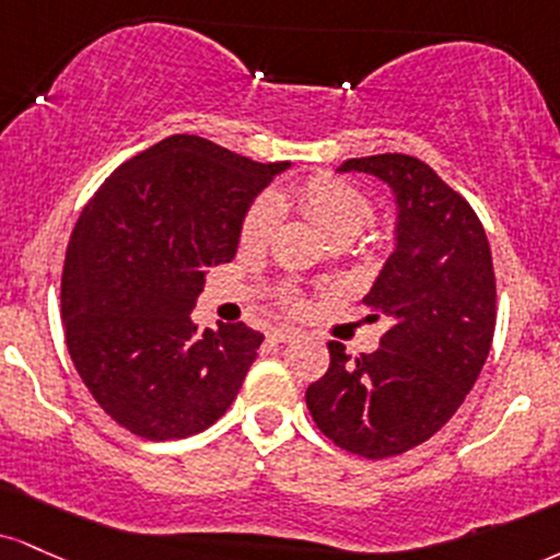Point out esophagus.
Listing matches in <instances>:
<instances>
[{"label": "esophagus", "mask_w": 560, "mask_h": 560, "mask_svg": "<svg viewBox=\"0 0 560 560\" xmlns=\"http://www.w3.org/2000/svg\"><path fill=\"white\" fill-rule=\"evenodd\" d=\"M298 336H300V331H294V328H273V331L268 334V339L279 341V345H284V341L298 339Z\"/></svg>", "instance_id": "obj_1"}]
</instances>
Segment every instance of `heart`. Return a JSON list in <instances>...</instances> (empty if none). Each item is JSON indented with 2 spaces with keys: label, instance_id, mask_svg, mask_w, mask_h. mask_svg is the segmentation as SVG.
Masks as SVG:
<instances>
[{
  "label": "heart",
  "instance_id": "obj_1",
  "mask_svg": "<svg viewBox=\"0 0 560 560\" xmlns=\"http://www.w3.org/2000/svg\"><path fill=\"white\" fill-rule=\"evenodd\" d=\"M279 200L281 203L292 200L328 240H352L354 234H360L373 221L375 213L373 200L360 187L349 185V182L339 177H331V174H318V177L302 182L289 195H276V198L273 195H262V198L255 200L247 208L245 219H242V247H250L253 250V247L266 245L276 221H279ZM281 300L292 307L300 305L292 289H284Z\"/></svg>",
  "mask_w": 560,
  "mask_h": 560
}]
</instances>
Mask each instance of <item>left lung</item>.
<instances>
[{
  "mask_svg": "<svg viewBox=\"0 0 560 560\" xmlns=\"http://www.w3.org/2000/svg\"><path fill=\"white\" fill-rule=\"evenodd\" d=\"M339 172L373 174L396 198V247L362 300L388 331L357 360L328 341L305 401L336 446L388 459L435 435L475 386L495 331L493 258L472 206L425 161L378 153Z\"/></svg>",
  "mask_w": 560,
  "mask_h": 560,
  "instance_id": "1",
  "label": "left lung"
}]
</instances>
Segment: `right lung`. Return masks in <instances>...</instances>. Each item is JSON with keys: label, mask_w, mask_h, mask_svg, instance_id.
I'll use <instances>...</instances> for the list:
<instances>
[{"label": "right lung", "mask_w": 560, "mask_h": 560, "mask_svg": "<svg viewBox=\"0 0 560 560\" xmlns=\"http://www.w3.org/2000/svg\"><path fill=\"white\" fill-rule=\"evenodd\" d=\"M287 166L172 135L88 200L65 255V339L85 388L130 433L195 435L240 394L262 334L198 331L190 313L208 268L237 253L255 195Z\"/></svg>", "instance_id": "1"}]
</instances>
